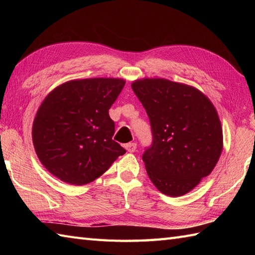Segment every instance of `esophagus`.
<instances>
[{
  "instance_id": "34e87169",
  "label": "esophagus",
  "mask_w": 255,
  "mask_h": 255,
  "mask_svg": "<svg viewBox=\"0 0 255 255\" xmlns=\"http://www.w3.org/2000/svg\"><path fill=\"white\" fill-rule=\"evenodd\" d=\"M136 148H137V144L134 142H129L127 144H125V149H126L128 152H134Z\"/></svg>"
}]
</instances>
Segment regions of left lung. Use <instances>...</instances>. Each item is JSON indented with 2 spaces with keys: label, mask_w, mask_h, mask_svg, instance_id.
I'll return each instance as SVG.
<instances>
[{
  "label": "left lung",
  "mask_w": 255,
  "mask_h": 255,
  "mask_svg": "<svg viewBox=\"0 0 255 255\" xmlns=\"http://www.w3.org/2000/svg\"><path fill=\"white\" fill-rule=\"evenodd\" d=\"M131 88L152 129V147L142 155L148 176L161 193L183 196L213 172L220 158L224 136L218 113L191 85L143 78Z\"/></svg>",
  "instance_id": "left-lung-1"
}]
</instances>
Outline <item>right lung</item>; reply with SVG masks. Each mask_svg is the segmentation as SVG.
<instances>
[{
	"label": "right lung",
	"instance_id": "obj_1",
	"mask_svg": "<svg viewBox=\"0 0 255 255\" xmlns=\"http://www.w3.org/2000/svg\"><path fill=\"white\" fill-rule=\"evenodd\" d=\"M124 79H77L60 84L42 101L32 123L38 159L53 176L71 185H85L126 152L113 140L115 124L108 110Z\"/></svg>",
	"mask_w": 255,
	"mask_h": 255
}]
</instances>
